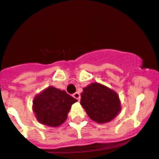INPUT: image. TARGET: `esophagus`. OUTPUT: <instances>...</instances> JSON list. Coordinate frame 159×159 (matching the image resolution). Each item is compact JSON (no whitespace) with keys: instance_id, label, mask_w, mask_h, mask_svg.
<instances>
[{"instance_id":"34e87169","label":"esophagus","mask_w":159,"mask_h":159,"mask_svg":"<svg viewBox=\"0 0 159 159\" xmlns=\"http://www.w3.org/2000/svg\"><path fill=\"white\" fill-rule=\"evenodd\" d=\"M73 97H74V98L77 99L78 101H80V98H81V97H80V94L79 92H75V93L73 94Z\"/></svg>"}]
</instances>
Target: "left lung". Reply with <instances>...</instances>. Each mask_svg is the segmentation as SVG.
I'll return each instance as SVG.
<instances>
[{"instance_id":"8db88e82","label":"left lung","mask_w":159,"mask_h":159,"mask_svg":"<svg viewBox=\"0 0 159 159\" xmlns=\"http://www.w3.org/2000/svg\"><path fill=\"white\" fill-rule=\"evenodd\" d=\"M80 103L91 119L98 123L110 122L121 110L116 92L98 83L83 89Z\"/></svg>"}]
</instances>
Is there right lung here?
Instances as JSON below:
<instances>
[{"label":"right lung","instance_id":"right-lung-1","mask_svg":"<svg viewBox=\"0 0 159 159\" xmlns=\"http://www.w3.org/2000/svg\"><path fill=\"white\" fill-rule=\"evenodd\" d=\"M76 101L65 91L49 86L34 98L33 110L41 124L58 127L65 122L71 106Z\"/></svg>","mask_w":159,"mask_h":159}]
</instances>
